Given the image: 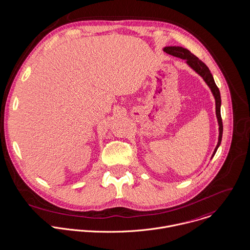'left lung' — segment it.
Returning a JSON list of instances; mask_svg holds the SVG:
<instances>
[{
    "instance_id": "1",
    "label": "left lung",
    "mask_w": 250,
    "mask_h": 250,
    "mask_svg": "<svg viewBox=\"0 0 250 250\" xmlns=\"http://www.w3.org/2000/svg\"><path fill=\"white\" fill-rule=\"evenodd\" d=\"M164 52H166L167 54H170L172 56H175L177 58H181L183 60H186L188 64L194 69L201 77H203V79L205 80V82L207 83V85L210 88V91L212 92V95L214 97L215 100V113H216V117H217V121H218V125H219V137H218V143L214 149V151L212 153V156L215 154L216 150L218 149L220 143H221V139H222V132H223V125H222V119H221V114H220V105H221V98H220V93H219V89L217 88L213 77L208 69V67L199 60L195 55H193L191 52L186 48L180 47V46H168L165 47Z\"/></svg>"
}]
</instances>
